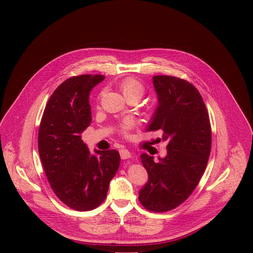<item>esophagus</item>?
I'll return each mask as SVG.
<instances>
[{
  "label": "esophagus",
  "instance_id": "1",
  "mask_svg": "<svg viewBox=\"0 0 253 253\" xmlns=\"http://www.w3.org/2000/svg\"><path fill=\"white\" fill-rule=\"evenodd\" d=\"M120 155H121L122 159H127V158H130V157H131L132 153H131L129 150L123 148V149L120 150Z\"/></svg>",
  "mask_w": 253,
  "mask_h": 253
}]
</instances>
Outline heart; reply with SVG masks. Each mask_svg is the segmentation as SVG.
<instances>
[{
    "instance_id": "1",
    "label": "heart",
    "mask_w": 253,
    "mask_h": 253,
    "mask_svg": "<svg viewBox=\"0 0 253 253\" xmlns=\"http://www.w3.org/2000/svg\"><path fill=\"white\" fill-rule=\"evenodd\" d=\"M119 88L126 99L137 98L138 100L145 93V87L137 79L128 77L119 83ZM135 126V121L132 118H126L120 124V131L123 134L128 133Z\"/></svg>"
}]
</instances>
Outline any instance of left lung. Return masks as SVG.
Segmentation results:
<instances>
[{
  "mask_svg": "<svg viewBox=\"0 0 253 253\" xmlns=\"http://www.w3.org/2000/svg\"><path fill=\"white\" fill-rule=\"evenodd\" d=\"M153 85L158 105L146 131L162 133L167 154L158 161L141 154L148 181L139 191V201L150 211L165 212L183 203L196 188L210 155L211 127L204 101L192 84L154 76Z\"/></svg>",
  "mask_w": 253,
  "mask_h": 253,
  "instance_id": "1",
  "label": "left lung"
}]
</instances>
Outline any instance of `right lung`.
I'll use <instances>...</instances> for the list:
<instances>
[{
	"instance_id": "obj_1",
	"label": "right lung",
	"mask_w": 253,
	"mask_h": 253,
	"mask_svg": "<svg viewBox=\"0 0 253 253\" xmlns=\"http://www.w3.org/2000/svg\"><path fill=\"white\" fill-rule=\"evenodd\" d=\"M104 79L81 75L64 81L51 95L39 128L38 148L48 181L63 203L79 211L105 200L120 165L117 150L91 154L81 137L92 121L90 92Z\"/></svg>"
}]
</instances>
